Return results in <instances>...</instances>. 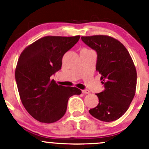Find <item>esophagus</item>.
Wrapping results in <instances>:
<instances>
[{"mask_svg":"<svg viewBox=\"0 0 149 149\" xmlns=\"http://www.w3.org/2000/svg\"><path fill=\"white\" fill-rule=\"evenodd\" d=\"M82 93H83V94H89L90 91L87 89H84V90H82Z\"/></svg>","mask_w":149,"mask_h":149,"instance_id":"esophagus-1","label":"esophagus"}]
</instances>
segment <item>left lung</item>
Masks as SVG:
<instances>
[{"mask_svg":"<svg viewBox=\"0 0 149 149\" xmlns=\"http://www.w3.org/2000/svg\"><path fill=\"white\" fill-rule=\"evenodd\" d=\"M81 40L97 52L96 70L104 87L97 94L98 105L89 113L101 121L116 120L125 113L136 94L137 73L133 60L125 47L109 36L81 37Z\"/></svg>","mask_w":149,"mask_h":149,"instance_id":"8db88e82","label":"left lung"}]
</instances>
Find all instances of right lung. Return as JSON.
Here are the masks:
<instances>
[{"label": "right lung", "mask_w": 149, "mask_h": 149, "mask_svg": "<svg viewBox=\"0 0 149 149\" xmlns=\"http://www.w3.org/2000/svg\"><path fill=\"white\" fill-rule=\"evenodd\" d=\"M79 39L47 36L25 48L19 56L15 71L18 91L25 109L37 120L58 121L65 115L68 99L81 94L76 87L58 85L50 79L61 69L64 54Z\"/></svg>", "instance_id": "obj_1"}]
</instances>
